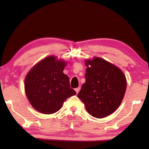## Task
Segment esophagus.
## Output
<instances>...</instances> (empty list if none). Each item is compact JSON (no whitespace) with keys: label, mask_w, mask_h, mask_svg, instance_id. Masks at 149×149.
<instances>
[{"label":"esophagus","mask_w":149,"mask_h":149,"mask_svg":"<svg viewBox=\"0 0 149 149\" xmlns=\"http://www.w3.org/2000/svg\"><path fill=\"white\" fill-rule=\"evenodd\" d=\"M80 89H81V87H77V88L75 89V91H76L77 93H79V90H80Z\"/></svg>","instance_id":"esophagus-1"}]
</instances>
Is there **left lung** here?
I'll return each mask as SVG.
<instances>
[{"instance_id": "8db88e82", "label": "left lung", "mask_w": 149, "mask_h": 149, "mask_svg": "<svg viewBox=\"0 0 149 149\" xmlns=\"http://www.w3.org/2000/svg\"><path fill=\"white\" fill-rule=\"evenodd\" d=\"M85 65V83L77 95L92 117H107L123 100L127 87L125 75L119 68L100 58L86 60Z\"/></svg>"}]
</instances>
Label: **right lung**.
<instances>
[{
	"mask_svg": "<svg viewBox=\"0 0 149 149\" xmlns=\"http://www.w3.org/2000/svg\"><path fill=\"white\" fill-rule=\"evenodd\" d=\"M66 63L49 56L36 64L26 75L25 91L36 111L44 114L56 113L68 97L76 94L70 87L69 77L63 73Z\"/></svg>",
	"mask_w": 149,
	"mask_h": 149,
	"instance_id": "1",
	"label": "right lung"
}]
</instances>
